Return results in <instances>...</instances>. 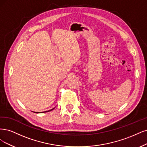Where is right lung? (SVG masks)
<instances>
[{"label": "right lung", "mask_w": 147, "mask_h": 147, "mask_svg": "<svg viewBox=\"0 0 147 147\" xmlns=\"http://www.w3.org/2000/svg\"><path fill=\"white\" fill-rule=\"evenodd\" d=\"M55 109V107L54 108H53V109H51V110H49V111H45V112H49V111H53V110H54ZM35 112V113H40V112ZM41 113V112H40ZM42 113V112H41Z\"/></svg>", "instance_id": "add662e5"}]
</instances>
